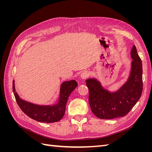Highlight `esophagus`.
Masks as SVG:
<instances>
[{
  "instance_id": "1",
  "label": "esophagus",
  "mask_w": 152,
  "mask_h": 152,
  "mask_svg": "<svg viewBox=\"0 0 152 152\" xmlns=\"http://www.w3.org/2000/svg\"><path fill=\"white\" fill-rule=\"evenodd\" d=\"M89 77V73L88 72H87V71L83 72L81 73V75H80V77L82 78V79H87V77Z\"/></svg>"
}]
</instances>
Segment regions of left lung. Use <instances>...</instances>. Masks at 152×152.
<instances>
[{"label": "left lung", "instance_id": "obj_1", "mask_svg": "<svg viewBox=\"0 0 152 152\" xmlns=\"http://www.w3.org/2000/svg\"><path fill=\"white\" fill-rule=\"evenodd\" d=\"M131 72L126 83L115 93L103 88L94 79L86 80L89 89V103L95 115L102 119L126 116L140 98L142 91L141 59L134 45L131 50Z\"/></svg>", "mask_w": 152, "mask_h": 152}]
</instances>
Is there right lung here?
<instances>
[{"label": "right lung", "mask_w": 152, "mask_h": 152, "mask_svg": "<svg viewBox=\"0 0 152 152\" xmlns=\"http://www.w3.org/2000/svg\"><path fill=\"white\" fill-rule=\"evenodd\" d=\"M77 85L74 80L64 82L61 86L59 102L53 106H40L22 100L15 91V80L12 82V90L18 106L27 116L38 122L52 123L58 122L63 117L69 96Z\"/></svg>", "instance_id": "add662e5"}]
</instances>
